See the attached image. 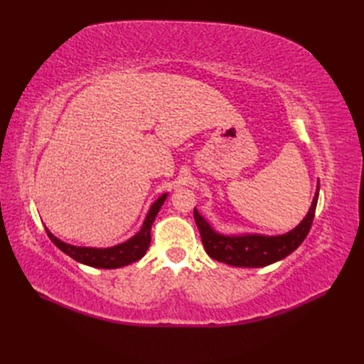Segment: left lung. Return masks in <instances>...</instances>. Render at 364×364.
I'll list each match as a JSON object with an SVG mask.
<instances>
[{
	"label": "left lung",
	"mask_w": 364,
	"mask_h": 364,
	"mask_svg": "<svg viewBox=\"0 0 364 364\" xmlns=\"http://www.w3.org/2000/svg\"><path fill=\"white\" fill-rule=\"evenodd\" d=\"M319 198V181L310 210L296 228L284 235H259V233H239L223 235L208 222L194 208V219L202 236L206 253L215 261L225 262L235 267H264L288 257L305 241L308 231L314 219L316 205Z\"/></svg>",
	"instance_id": "1"
}]
</instances>
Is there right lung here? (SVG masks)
<instances>
[{
    "label": "right lung",
    "instance_id": "1",
    "mask_svg": "<svg viewBox=\"0 0 364 364\" xmlns=\"http://www.w3.org/2000/svg\"><path fill=\"white\" fill-rule=\"evenodd\" d=\"M167 196L168 192L154 200L149 213L145 215L141 230H139L133 237H129L128 241L120 242L117 245L106 247V249H98V247H80L64 242L60 241L59 237L54 236L48 228H46V233H48L50 239L59 250H63L75 261L81 262V264L98 269H117L128 266L131 262L141 259L146 253V250H149L151 241V225L154 219H156L161 206L164 205Z\"/></svg>",
    "mask_w": 364,
    "mask_h": 364
}]
</instances>
